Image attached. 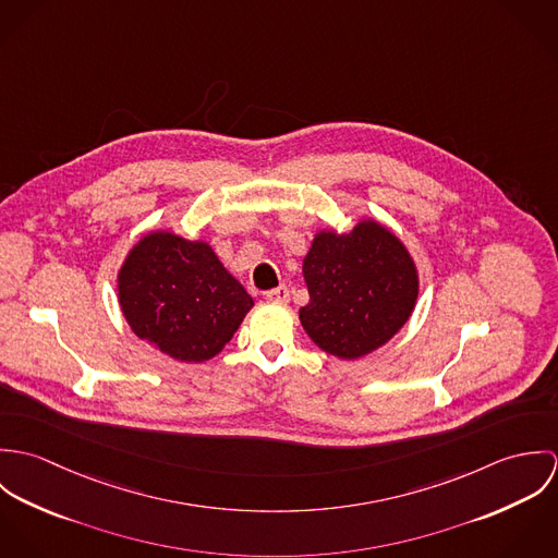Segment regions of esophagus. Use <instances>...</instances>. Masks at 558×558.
I'll use <instances>...</instances> for the list:
<instances>
[{
	"mask_svg": "<svg viewBox=\"0 0 558 558\" xmlns=\"http://www.w3.org/2000/svg\"><path fill=\"white\" fill-rule=\"evenodd\" d=\"M266 303H272V305H286L290 301V290L286 286L277 288V290H270L264 294Z\"/></svg>",
	"mask_w": 558,
	"mask_h": 558,
	"instance_id": "obj_1",
	"label": "esophagus"
}]
</instances>
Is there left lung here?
I'll return each mask as SVG.
<instances>
[{
	"instance_id": "1",
	"label": "left lung",
	"mask_w": 558,
	"mask_h": 558,
	"mask_svg": "<svg viewBox=\"0 0 558 558\" xmlns=\"http://www.w3.org/2000/svg\"><path fill=\"white\" fill-rule=\"evenodd\" d=\"M310 303L299 318L312 341L356 361L391 341L414 312L418 270L408 246L365 217L350 232L319 230L303 259Z\"/></svg>"
}]
</instances>
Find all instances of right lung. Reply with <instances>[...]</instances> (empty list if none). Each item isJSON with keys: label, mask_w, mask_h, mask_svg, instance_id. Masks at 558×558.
Returning <instances> with one entry per match:
<instances>
[{"label": "right lung", "mask_w": 558, "mask_h": 558, "mask_svg": "<svg viewBox=\"0 0 558 558\" xmlns=\"http://www.w3.org/2000/svg\"><path fill=\"white\" fill-rule=\"evenodd\" d=\"M118 303L131 330L155 350L204 363L234 337L253 299L206 240L150 230L118 270Z\"/></svg>", "instance_id": "right-lung-1"}]
</instances>
